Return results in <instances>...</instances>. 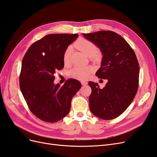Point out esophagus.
<instances>
[{"label":"esophagus","instance_id":"34e87169","mask_svg":"<svg viewBox=\"0 0 157 157\" xmlns=\"http://www.w3.org/2000/svg\"><path fill=\"white\" fill-rule=\"evenodd\" d=\"M81 84H82V85H86L88 84V82H86V81H84V80H82V81H81Z\"/></svg>","mask_w":157,"mask_h":157}]
</instances>
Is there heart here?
<instances>
[{"instance_id":"b5f03b06","label":"heart","mask_w":157,"mask_h":157,"mask_svg":"<svg viewBox=\"0 0 157 157\" xmlns=\"http://www.w3.org/2000/svg\"><path fill=\"white\" fill-rule=\"evenodd\" d=\"M74 46L76 48L82 52V53L87 57H97L98 54H96L97 52V48L96 45L92 42L86 39H79L74 44ZM71 56V49L68 48L64 52L63 61L65 64L70 62ZM93 69L90 67L86 66H77L75 67L70 71L71 77L78 80L87 79L90 75L92 73Z\"/></svg>"}]
</instances>
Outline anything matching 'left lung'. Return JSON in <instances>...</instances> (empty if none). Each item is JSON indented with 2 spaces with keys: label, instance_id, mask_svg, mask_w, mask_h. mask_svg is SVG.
Instances as JSON below:
<instances>
[{
  "label": "left lung",
  "instance_id": "8db88e82",
  "mask_svg": "<svg viewBox=\"0 0 157 157\" xmlns=\"http://www.w3.org/2000/svg\"><path fill=\"white\" fill-rule=\"evenodd\" d=\"M101 51V67L96 75L107 79L103 88L89 82L92 94L89 97L90 111L104 120L120 116L130 105L138 88L140 67L129 44L117 33L100 31L82 34Z\"/></svg>",
  "mask_w": 157,
  "mask_h": 157
}]
</instances>
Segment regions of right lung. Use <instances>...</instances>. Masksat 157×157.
Listing matches in <instances>:
<instances>
[{"instance_id": "obj_1", "label": "right lung", "mask_w": 157, "mask_h": 157, "mask_svg": "<svg viewBox=\"0 0 157 157\" xmlns=\"http://www.w3.org/2000/svg\"><path fill=\"white\" fill-rule=\"evenodd\" d=\"M78 34H50L34 42L23 57L20 86L31 111L40 120L56 122L71 109V99L81 83L69 79L55 84L54 75L64 67L63 54Z\"/></svg>"}]
</instances>
